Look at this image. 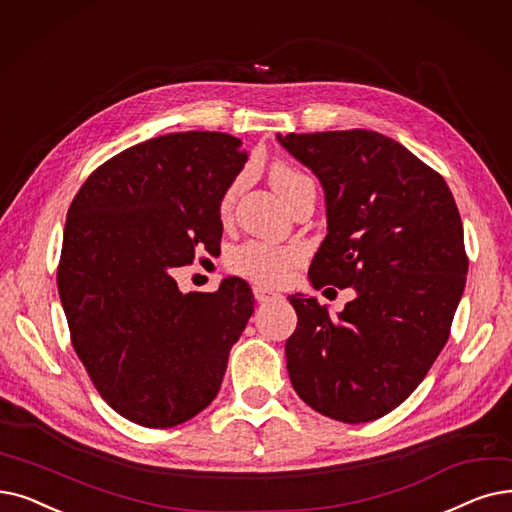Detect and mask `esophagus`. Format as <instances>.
Listing matches in <instances>:
<instances>
[{"instance_id":"34e87169","label":"esophagus","mask_w":512,"mask_h":512,"mask_svg":"<svg viewBox=\"0 0 512 512\" xmlns=\"http://www.w3.org/2000/svg\"><path fill=\"white\" fill-rule=\"evenodd\" d=\"M253 295H255V299L259 303H268V301H274V299L280 297L278 293H272V291H268V288H263V286H255L253 288Z\"/></svg>"}]
</instances>
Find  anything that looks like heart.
<instances>
[{
  "mask_svg": "<svg viewBox=\"0 0 512 512\" xmlns=\"http://www.w3.org/2000/svg\"><path fill=\"white\" fill-rule=\"evenodd\" d=\"M270 182L282 201H286V198L291 196L301 184L309 182V177H305L293 167L276 163L270 169ZM240 186H242V180H236L228 188L224 203H221V209L228 211L234 205ZM299 263H301L299 249L278 247V244H268V242H247L230 255L232 272L263 286H278L286 282Z\"/></svg>",
  "mask_w": 512,
  "mask_h": 512,
  "instance_id": "heart-1",
  "label": "heart"
}]
</instances>
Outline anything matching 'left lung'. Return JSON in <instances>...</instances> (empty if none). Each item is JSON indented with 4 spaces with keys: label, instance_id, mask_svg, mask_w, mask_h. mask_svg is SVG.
<instances>
[{
    "label": "left lung",
    "instance_id": "left-lung-1",
    "mask_svg": "<svg viewBox=\"0 0 512 512\" xmlns=\"http://www.w3.org/2000/svg\"><path fill=\"white\" fill-rule=\"evenodd\" d=\"M276 138L324 190L328 234L311 286L355 291L337 318L314 297H288V376L316 412L376 420L408 399L450 337L469 270L458 207L437 171L379 131Z\"/></svg>",
    "mask_w": 512,
    "mask_h": 512
}]
</instances>
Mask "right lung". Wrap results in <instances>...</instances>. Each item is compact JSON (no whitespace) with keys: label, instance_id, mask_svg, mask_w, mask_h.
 Instances as JSON below:
<instances>
[{"label":"right lung","instance_id":"obj_1","mask_svg":"<svg viewBox=\"0 0 512 512\" xmlns=\"http://www.w3.org/2000/svg\"><path fill=\"white\" fill-rule=\"evenodd\" d=\"M230 133H167L87 177L66 215L58 295L104 402L150 429L182 425L219 391L247 326L251 286L184 295L175 268L215 249L221 201L249 154Z\"/></svg>","mask_w":512,"mask_h":512}]
</instances>
